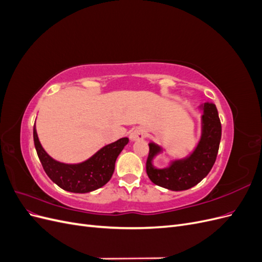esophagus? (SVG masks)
<instances>
[{"label":"esophagus","mask_w":262,"mask_h":262,"mask_svg":"<svg viewBox=\"0 0 262 262\" xmlns=\"http://www.w3.org/2000/svg\"><path fill=\"white\" fill-rule=\"evenodd\" d=\"M144 137H145L144 131L142 130V129H140V128H138V129H136V130H133V131L130 133V139H131L132 141L142 140V139H144Z\"/></svg>","instance_id":"obj_1"}]
</instances>
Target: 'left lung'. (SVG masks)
Here are the masks:
<instances>
[{
    "label": "left lung",
    "instance_id": "left-lung-1",
    "mask_svg": "<svg viewBox=\"0 0 262 262\" xmlns=\"http://www.w3.org/2000/svg\"><path fill=\"white\" fill-rule=\"evenodd\" d=\"M202 108V138L194 152L186 160L175 162L166 169H156L152 166V158L162 148L153 143L148 145L146 173L155 185L172 191H181L199 184L212 169L220 147L222 124L215 105L205 102Z\"/></svg>",
    "mask_w": 262,
    "mask_h": 262
}]
</instances>
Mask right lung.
Returning a JSON list of instances; mask_svg holds the SVG:
<instances>
[{
	"label": "right lung",
	"instance_id": "add662e5",
	"mask_svg": "<svg viewBox=\"0 0 262 262\" xmlns=\"http://www.w3.org/2000/svg\"><path fill=\"white\" fill-rule=\"evenodd\" d=\"M128 142V138H122L102 147L89 161L67 165L55 162L45 152L34 125V143L46 173L60 188L75 193L90 192L106 185L114 173L118 155Z\"/></svg>",
	"mask_w": 262,
	"mask_h": 262
}]
</instances>
